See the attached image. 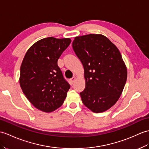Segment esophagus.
Returning <instances> with one entry per match:
<instances>
[{
  "label": "esophagus",
  "instance_id": "34e87169",
  "mask_svg": "<svg viewBox=\"0 0 149 149\" xmlns=\"http://www.w3.org/2000/svg\"><path fill=\"white\" fill-rule=\"evenodd\" d=\"M76 80V77H73L72 78H71L70 79V81L71 82V84H73V83L75 82V81Z\"/></svg>",
  "mask_w": 149,
  "mask_h": 149
}]
</instances>
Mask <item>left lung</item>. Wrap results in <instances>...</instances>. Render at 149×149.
<instances>
[{"mask_svg": "<svg viewBox=\"0 0 149 149\" xmlns=\"http://www.w3.org/2000/svg\"><path fill=\"white\" fill-rule=\"evenodd\" d=\"M72 47L84 70L82 102L95 113L109 110L121 95L127 68L116 45L102 34L75 37Z\"/></svg>", "mask_w": 149, "mask_h": 149, "instance_id": "1", "label": "left lung"}]
</instances>
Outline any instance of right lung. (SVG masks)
Wrapping results in <instances>:
<instances>
[{
    "mask_svg": "<svg viewBox=\"0 0 149 149\" xmlns=\"http://www.w3.org/2000/svg\"><path fill=\"white\" fill-rule=\"evenodd\" d=\"M70 38L53 37L38 40L25 55L20 67L19 84L29 102L41 111L60 107L70 89L57 62L70 45Z\"/></svg>",
    "mask_w": 149,
    "mask_h": 149,
    "instance_id": "1",
    "label": "right lung"
}]
</instances>
